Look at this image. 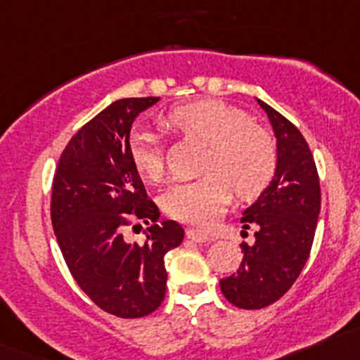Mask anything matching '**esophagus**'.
Here are the masks:
<instances>
[{
  "label": "esophagus",
  "instance_id": "34e87169",
  "mask_svg": "<svg viewBox=\"0 0 360 360\" xmlns=\"http://www.w3.org/2000/svg\"><path fill=\"white\" fill-rule=\"evenodd\" d=\"M186 236H188L189 240H193V243H198V244L208 243V240H212L210 236H207V234H205V232L196 231V229H188Z\"/></svg>",
  "mask_w": 360,
  "mask_h": 360
}]
</instances>
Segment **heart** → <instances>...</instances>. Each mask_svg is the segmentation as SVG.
<instances>
[{
	"mask_svg": "<svg viewBox=\"0 0 360 360\" xmlns=\"http://www.w3.org/2000/svg\"><path fill=\"white\" fill-rule=\"evenodd\" d=\"M165 122L208 145L198 181L179 183L162 198L165 212L184 224L208 227L220 219L232 198H255L274 179L278 153L274 136L250 116L219 98H200L172 109ZM129 159L143 177L159 181L164 159L159 141L148 129L129 140Z\"/></svg>",
	"mask_w": 360,
	"mask_h": 360,
	"instance_id": "heart-1",
	"label": "heart"
}]
</instances>
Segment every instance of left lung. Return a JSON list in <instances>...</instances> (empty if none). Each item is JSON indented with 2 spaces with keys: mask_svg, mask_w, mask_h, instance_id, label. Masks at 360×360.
Here are the masks:
<instances>
[{
  "mask_svg": "<svg viewBox=\"0 0 360 360\" xmlns=\"http://www.w3.org/2000/svg\"><path fill=\"white\" fill-rule=\"evenodd\" d=\"M256 101L274 129L278 164L271 183L243 212L240 222L244 229L255 227V243L240 244L244 256L238 271L220 280L225 299L240 309H262L290 289L309 258L321 208L307 141L282 114Z\"/></svg>",
  "mask_w": 360,
  "mask_h": 360,
  "instance_id": "obj_1",
  "label": "left lung"
}]
</instances>
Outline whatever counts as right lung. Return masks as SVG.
<instances>
[{
  "instance_id": "1",
  "label": "right lung",
  "mask_w": 360,
  "mask_h": 360,
  "mask_svg": "<svg viewBox=\"0 0 360 360\" xmlns=\"http://www.w3.org/2000/svg\"><path fill=\"white\" fill-rule=\"evenodd\" d=\"M160 97L120 98L90 120L63 150L53 183L51 220L70 274L105 313L143 318L164 301V256L184 239L147 198L129 159L138 114ZM129 218L153 225L141 245L122 238Z\"/></svg>"
}]
</instances>
